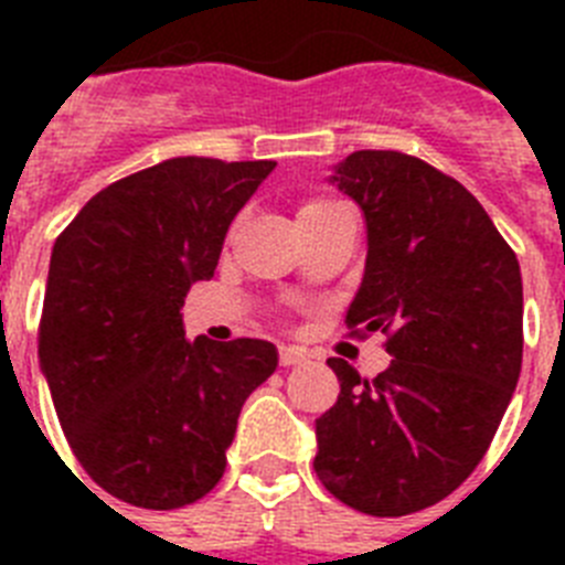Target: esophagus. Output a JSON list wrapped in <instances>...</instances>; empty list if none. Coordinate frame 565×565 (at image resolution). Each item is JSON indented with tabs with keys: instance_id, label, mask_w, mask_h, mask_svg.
I'll list each match as a JSON object with an SVG mask.
<instances>
[{
	"instance_id": "esophagus-1",
	"label": "esophagus",
	"mask_w": 565,
	"mask_h": 565,
	"mask_svg": "<svg viewBox=\"0 0 565 565\" xmlns=\"http://www.w3.org/2000/svg\"><path fill=\"white\" fill-rule=\"evenodd\" d=\"M306 362V353L297 351V348H279V364L282 367H294V364Z\"/></svg>"
}]
</instances>
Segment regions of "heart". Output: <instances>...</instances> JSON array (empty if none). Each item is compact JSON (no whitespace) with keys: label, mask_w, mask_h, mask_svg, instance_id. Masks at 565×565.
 Wrapping results in <instances>:
<instances>
[{"label":"heart","mask_w":565,"mask_h":565,"mask_svg":"<svg viewBox=\"0 0 565 565\" xmlns=\"http://www.w3.org/2000/svg\"><path fill=\"white\" fill-rule=\"evenodd\" d=\"M342 203L331 201V198H311V201L299 203L297 209V226H306V223L326 221V217H333V214H342Z\"/></svg>","instance_id":"obj_1"}]
</instances>
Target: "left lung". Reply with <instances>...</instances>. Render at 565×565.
I'll return each mask as SVG.
<instances>
[{
	"label": "left lung",
	"instance_id": "1",
	"mask_svg": "<svg viewBox=\"0 0 565 565\" xmlns=\"http://www.w3.org/2000/svg\"><path fill=\"white\" fill-rule=\"evenodd\" d=\"M328 181L367 226L344 326L387 333L393 362L362 379L328 359L339 398L317 418L313 469L364 515H411L467 481L515 393L521 266L481 203L413 154L359 149Z\"/></svg>",
	"mask_w": 565,
	"mask_h": 565
}]
</instances>
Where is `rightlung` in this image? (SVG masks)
I'll return each instance as SVG.
<instances>
[{"instance_id": "add662e5", "label": "right lung", "mask_w": 565, "mask_h": 565, "mask_svg": "<svg viewBox=\"0 0 565 565\" xmlns=\"http://www.w3.org/2000/svg\"><path fill=\"white\" fill-rule=\"evenodd\" d=\"M274 167L169 158L109 183L58 234L39 364L70 447L118 501L178 509L212 492L243 404L277 371L266 339L189 342L181 317Z\"/></svg>"}]
</instances>
